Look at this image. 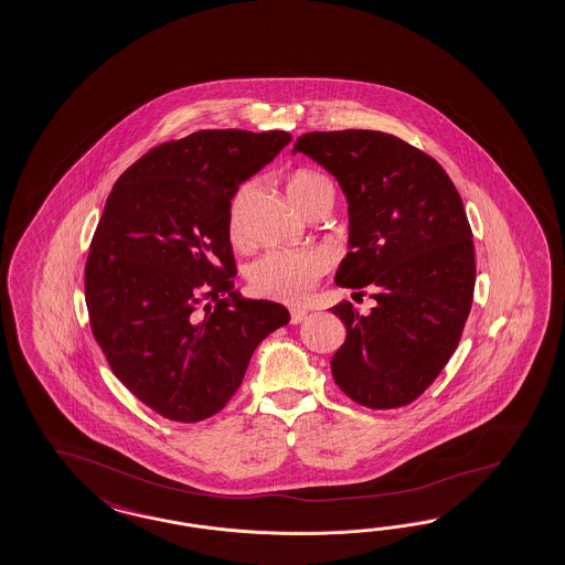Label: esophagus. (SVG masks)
Instances as JSON below:
<instances>
[{"label":"esophagus","instance_id":"34e87169","mask_svg":"<svg viewBox=\"0 0 565 565\" xmlns=\"http://www.w3.org/2000/svg\"><path fill=\"white\" fill-rule=\"evenodd\" d=\"M306 317H308V310H303V308H291V310H289L291 324H300Z\"/></svg>","mask_w":565,"mask_h":565}]
</instances>
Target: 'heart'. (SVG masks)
<instances>
[{"label":"heart","instance_id":"heart-1","mask_svg":"<svg viewBox=\"0 0 565 565\" xmlns=\"http://www.w3.org/2000/svg\"><path fill=\"white\" fill-rule=\"evenodd\" d=\"M247 188H243L234 198L231 212V233L233 238L241 236V210ZM318 192H332L331 181L317 171H298L289 180V193L298 206ZM329 257L327 253L308 250H271L248 267V286L263 298L279 302L302 303L308 300L318 279L327 274Z\"/></svg>","mask_w":565,"mask_h":565}]
</instances>
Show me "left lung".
<instances>
[{"label": "left lung", "mask_w": 565, "mask_h": 565, "mask_svg": "<svg viewBox=\"0 0 565 565\" xmlns=\"http://www.w3.org/2000/svg\"><path fill=\"white\" fill-rule=\"evenodd\" d=\"M339 181L349 204V253L334 284L375 308L332 306L347 337L332 355L337 385L367 408L418 398L454 355L466 327L476 259L461 195L445 169L377 130L308 132L296 140Z\"/></svg>", "instance_id": "obj_1"}]
</instances>
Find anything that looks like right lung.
I'll list each match as a JSON object with an SVG mask.
<instances>
[{"label":"right lung","instance_id":"right-lung-1","mask_svg":"<svg viewBox=\"0 0 565 565\" xmlns=\"http://www.w3.org/2000/svg\"><path fill=\"white\" fill-rule=\"evenodd\" d=\"M289 132L198 130L154 147L114 183L85 265L92 331L116 377L154 413H218L281 303L234 291L231 200Z\"/></svg>","mask_w":565,"mask_h":565}]
</instances>
